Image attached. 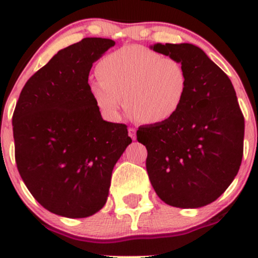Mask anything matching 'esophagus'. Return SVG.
I'll return each instance as SVG.
<instances>
[{
    "instance_id": "esophagus-1",
    "label": "esophagus",
    "mask_w": 258,
    "mask_h": 258,
    "mask_svg": "<svg viewBox=\"0 0 258 258\" xmlns=\"http://www.w3.org/2000/svg\"><path fill=\"white\" fill-rule=\"evenodd\" d=\"M128 136L133 139V141H136V138H137V136H136V130L133 128V127H130L128 128Z\"/></svg>"
}]
</instances>
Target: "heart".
Masks as SVG:
<instances>
[{
    "instance_id": "b5f03b06",
    "label": "heart",
    "mask_w": 258,
    "mask_h": 258,
    "mask_svg": "<svg viewBox=\"0 0 258 258\" xmlns=\"http://www.w3.org/2000/svg\"><path fill=\"white\" fill-rule=\"evenodd\" d=\"M96 73L98 80L90 82V94L110 120L119 119L126 102L141 122H165L179 110L188 88V74L178 59L142 46L109 53Z\"/></svg>"
}]
</instances>
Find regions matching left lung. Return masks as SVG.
<instances>
[{"instance_id":"8db88e82","label":"left lung","mask_w":258,"mask_h":258,"mask_svg":"<svg viewBox=\"0 0 258 258\" xmlns=\"http://www.w3.org/2000/svg\"><path fill=\"white\" fill-rule=\"evenodd\" d=\"M153 51L178 59L188 74L185 98L165 122L141 126L147 171L167 205L198 209L226 191L238 173L245 122L232 81L191 43H155Z\"/></svg>"}]
</instances>
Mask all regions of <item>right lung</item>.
<instances>
[{
	"label": "right lung",
	"instance_id": "add662e5",
	"mask_svg": "<svg viewBox=\"0 0 258 258\" xmlns=\"http://www.w3.org/2000/svg\"><path fill=\"white\" fill-rule=\"evenodd\" d=\"M115 42L86 37L28 80L13 119L16 161L32 197L52 214L85 218L105 205L112 168L132 139L103 120L88 75Z\"/></svg>",
	"mask_w": 258,
	"mask_h": 258
}]
</instances>
